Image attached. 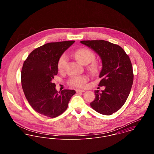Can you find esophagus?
I'll return each mask as SVG.
<instances>
[{
	"label": "esophagus",
	"mask_w": 154,
	"mask_h": 154,
	"mask_svg": "<svg viewBox=\"0 0 154 154\" xmlns=\"http://www.w3.org/2000/svg\"><path fill=\"white\" fill-rule=\"evenodd\" d=\"M85 91L84 89H76V92H85Z\"/></svg>",
	"instance_id": "esophagus-1"
}]
</instances>
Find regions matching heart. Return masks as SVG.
Returning a JSON list of instances; mask_svg holds the SVG:
<instances>
[{
  "instance_id": "1",
  "label": "heart",
  "mask_w": 154,
  "mask_h": 154,
  "mask_svg": "<svg viewBox=\"0 0 154 154\" xmlns=\"http://www.w3.org/2000/svg\"><path fill=\"white\" fill-rule=\"evenodd\" d=\"M74 56L76 60L82 65H87L93 61L95 59V55L94 53L88 48H80L75 51ZM67 63V56L66 54L62 55L57 62V68L59 70L62 71L64 69ZM89 70L92 73H96L98 72V66L97 63L92 62L89 67ZM88 81V78L86 75L75 76L72 77L70 80V84L78 87H82Z\"/></svg>"
}]
</instances>
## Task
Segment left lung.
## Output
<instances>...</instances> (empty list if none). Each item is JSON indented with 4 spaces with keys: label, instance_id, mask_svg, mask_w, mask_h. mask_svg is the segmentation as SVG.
<instances>
[{
    "label": "left lung",
    "instance_id": "left-lung-1",
    "mask_svg": "<svg viewBox=\"0 0 154 154\" xmlns=\"http://www.w3.org/2000/svg\"><path fill=\"white\" fill-rule=\"evenodd\" d=\"M81 43L92 49L102 60L101 78L98 86L105 89L95 91L91 107L98 112L109 116L125 103L132 88L133 73L129 56L119 45L104 40H87Z\"/></svg>",
    "mask_w": 154,
    "mask_h": 154
}]
</instances>
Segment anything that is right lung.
Listing matches in <instances>:
<instances>
[{"label":"right lung","mask_w":154,"mask_h":154,"mask_svg":"<svg viewBox=\"0 0 154 154\" xmlns=\"http://www.w3.org/2000/svg\"><path fill=\"white\" fill-rule=\"evenodd\" d=\"M75 41L49 43L34 50L23 62L21 84L26 98L32 109L54 118L67 109L75 90L57 92L52 82L58 73L60 57Z\"/></svg>","instance_id":"obj_1"}]
</instances>
